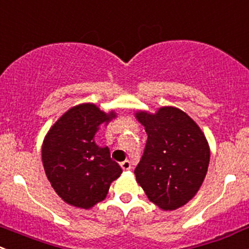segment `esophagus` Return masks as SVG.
I'll list each match as a JSON object with an SVG mask.
<instances>
[{"label":"esophagus","instance_id":"1","mask_svg":"<svg viewBox=\"0 0 249 249\" xmlns=\"http://www.w3.org/2000/svg\"><path fill=\"white\" fill-rule=\"evenodd\" d=\"M121 168L124 170H130L132 169V164H130L129 160H124V162L121 163Z\"/></svg>","mask_w":249,"mask_h":249}]
</instances>
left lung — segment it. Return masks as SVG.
I'll return each instance as SVG.
<instances>
[{
  "instance_id": "8db88e82",
  "label": "left lung",
  "mask_w": 249,
  "mask_h": 249,
  "mask_svg": "<svg viewBox=\"0 0 249 249\" xmlns=\"http://www.w3.org/2000/svg\"><path fill=\"white\" fill-rule=\"evenodd\" d=\"M147 134L134 174L148 200L163 211L186 205L200 189L210 163V146L191 116L175 107L153 114L135 111Z\"/></svg>"
}]
</instances>
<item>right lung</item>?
Segmentation results:
<instances>
[{"mask_svg": "<svg viewBox=\"0 0 249 249\" xmlns=\"http://www.w3.org/2000/svg\"><path fill=\"white\" fill-rule=\"evenodd\" d=\"M93 103L67 110L48 130L42 145L45 175L53 191L68 205L92 209L107 198L110 184L122 169L110 158L107 146L94 142L101 125L116 117Z\"/></svg>", "mask_w": 249, "mask_h": 249, "instance_id": "right-lung-1", "label": "right lung"}]
</instances>
